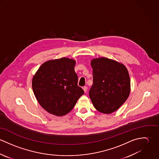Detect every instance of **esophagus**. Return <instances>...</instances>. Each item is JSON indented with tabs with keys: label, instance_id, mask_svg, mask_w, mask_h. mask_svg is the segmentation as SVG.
<instances>
[{
	"label": "esophagus",
	"instance_id": "1",
	"mask_svg": "<svg viewBox=\"0 0 159 159\" xmlns=\"http://www.w3.org/2000/svg\"><path fill=\"white\" fill-rule=\"evenodd\" d=\"M83 90H84V91L85 92H87V90H88V88H87L86 86H84V87L83 88Z\"/></svg>",
	"mask_w": 159,
	"mask_h": 159
}]
</instances>
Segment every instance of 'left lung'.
<instances>
[{"label":"left lung","mask_w":159,"mask_h":159,"mask_svg":"<svg viewBox=\"0 0 159 159\" xmlns=\"http://www.w3.org/2000/svg\"><path fill=\"white\" fill-rule=\"evenodd\" d=\"M93 84L89 92L95 109L111 114L127 99L130 92V80L126 67L105 57L93 59Z\"/></svg>","instance_id":"1"}]
</instances>
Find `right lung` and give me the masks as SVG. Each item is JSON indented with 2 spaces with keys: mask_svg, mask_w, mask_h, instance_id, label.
<instances>
[{
  "mask_svg": "<svg viewBox=\"0 0 159 159\" xmlns=\"http://www.w3.org/2000/svg\"><path fill=\"white\" fill-rule=\"evenodd\" d=\"M75 61L63 57L43 63L32 79V89L40 105L49 113H68L84 93L78 86Z\"/></svg>",
  "mask_w": 159,
  "mask_h": 159,
  "instance_id": "obj_1",
  "label": "right lung"
}]
</instances>
